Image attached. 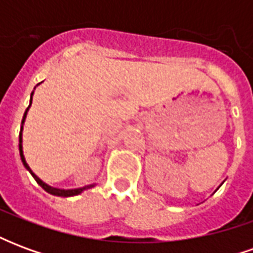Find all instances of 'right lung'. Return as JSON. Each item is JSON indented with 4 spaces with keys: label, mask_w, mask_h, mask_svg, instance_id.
Masks as SVG:
<instances>
[{
    "label": "right lung",
    "mask_w": 253,
    "mask_h": 253,
    "mask_svg": "<svg viewBox=\"0 0 253 253\" xmlns=\"http://www.w3.org/2000/svg\"><path fill=\"white\" fill-rule=\"evenodd\" d=\"M32 94H34V92L31 93V101H30V105H28V108L31 107V103H32ZM28 108H27V111L24 112V116H23V121H21V130H20V135H19V150H20V157H21V161H23V165H24L27 169L30 170V173L32 175V177L35 179L36 183L39 184V186L43 188L44 191H47L48 194H51V195H55V196H65V198H67V196H74V195H78V194H81L83 191L88 190V188H90V187H93L94 184H90V186H85V187H81V188H76V190H61V188H54V187L48 186V184H46L44 181H42L38 176L31 170L30 165L27 164V161H25V157H24V153H23V125H24V121H25V116H27V112H28Z\"/></svg>",
    "instance_id": "add662e5"
}]
</instances>
